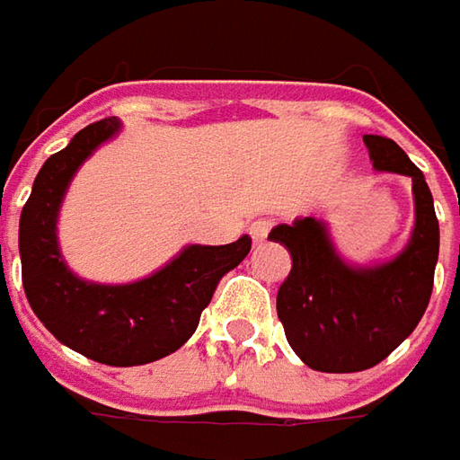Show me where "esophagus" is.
Here are the masks:
<instances>
[{
	"label": "esophagus",
	"mask_w": 460,
	"mask_h": 460,
	"mask_svg": "<svg viewBox=\"0 0 460 460\" xmlns=\"http://www.w3.org/2000/svg\"><path fill=\"white\" fill-rule=\"evenodd\" d=\"M270 229H272V218H257V221L249 224V234H252V239H254L257 244L267 239Z\"/></svg>",
	"instance_id": "1"
}]
</instances>
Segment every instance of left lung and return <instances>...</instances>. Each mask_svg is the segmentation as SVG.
I'll return each mask as SVG.
<instances>
[{"mask_svg": "<svg viewBox=\"0 0 460 460\" xmlns=\"http://www.w3.org/2000/svg\"><path fill=\"white\" fill-rule=\"evenodd\" d=\"M364 145L376 170L412 178L415 229L394 260L351 267L313 216L270 231V239L293 257V270L279 285L278 315L288 343L315 372L376 367L415 331L433 293L440 231L425 175L387 137L364 135Z\"/></svg>", "mask_w": 460, "mask_h": 460, "instance_id": "1", "label": "left lung"}]
</instances>
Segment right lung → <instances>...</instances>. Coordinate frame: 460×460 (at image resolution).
Instances as JSON below:
<instances>
[{
    "label": "right lung",
    "instance_id": "right-lung-1",
    "mask_svg": "<svg viewBox=\"0 0 460 460\" xmlns=\"http://www.w3.org/2000/svg\"><path fill=\"white\" fill-rule=\"evenodd\" d=\"M119 127L114 117L93 121L45 160L20 216V257L27 303L60 343L99 364L139 367L193 336L218 279L249 254L252 239L185 246L163 270L129 285L75 278L58 249V211L75 170Z\"/></svg>",
    "mask_w": 460,
    "mask_h": 460
}]
</instances>
